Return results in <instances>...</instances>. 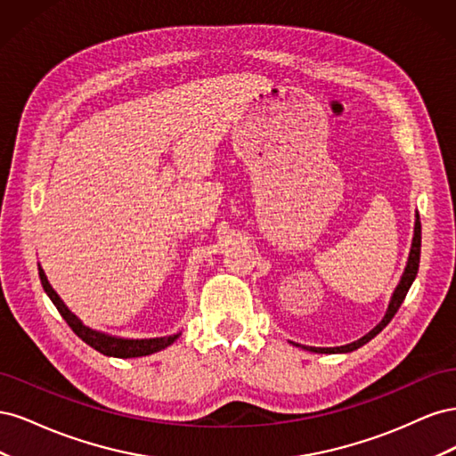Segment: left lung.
I'll return each instance as SVG.
<instances>
[{
	"instance_id": "8db88e82",
	"label": "left lung",
	"mask_w": 456,
	"mask_h": 456,
	"mask_svg": "<svg viewBox=\"0 0 456 456\" xmlns=\"http://www.w3.org/2000/svg\"><path fill=\"white\" fill-rule=\"evenodd\" d=\"M419 262H420V216L417 213V220H415V236H412V243H411V253H409V258H407V266H405V272L402 275V280H399L395 291L390 298V305H388V310H386L382 322L369 330V333L365 337H362L360 340L355 342H350L346 344V346H337V348H315V346H302L305 350H310V352H315V354H348V352H354L357 348H362L363 344H367L370 338H375L380 330L388 325L392 322V317L395 315V312L399 310V306L403 305V300L409 293V289L412 285V281H415L417 278V272H419ZM297 346H300V344H297Z\"/></svg>"
}]
</instances>
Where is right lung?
<instances>
[{
    "mask_svg": "<svg viewBox=\"0 0 456 456\" xmlns=\"http://www.w3.org/2000/svg\"><path fill=\"white\" fill-rule=\"evenodd\" d=\"M37 270H39L41 285H44L47 297L53 300V305L57 306V310L64 317V322L72 327V330L81 340L89 344V346L94 348L96 352H101L110 357H123V360H127V357H142V355L156 354L163 348L171 346V344L178 337H181V333H176L171 337H158V338H121V337L106 335V333H102V330H94V329L81 323L79 317L68 310V306L61 300L57 291H54L51 283L47 281V275H45L44 268L39 266Z\"/></svg>",
    "mask_w": 456,
    "mask_h": 456,
    "instance_id": "obj_1",
    "label": "right lung"
}]
</instances>
